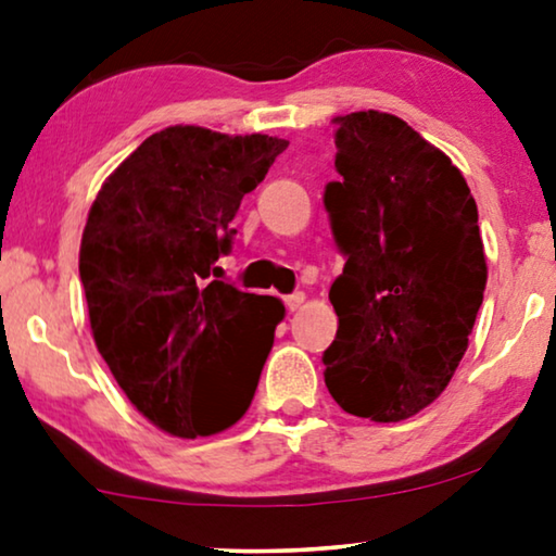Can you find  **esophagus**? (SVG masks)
Listing matches in <instances>:
<instances>
[{
  "mask_svg": "<svg viewBox=\"0 0 556 556\" xmlns=\"http://www.w3.org/2000/svg\"><path fill=\"white\" fill-rule=\"evenodd\" d=\"M303 303H306V293H291V295H286V306H288V311H299Z\"/></svg>",
  "mask_w": 556,
  "mask_h": 556,
  "instance_id": "esophagus-1",
  "label": "esophagus"
}]
</instances>
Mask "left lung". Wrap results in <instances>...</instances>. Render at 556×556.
Wrapping results in <instances>:
<instances>
[{"label":"left lung","instance_id":"8db88e82","mask_svg":"<svg viewBox=\"0 0 556 556\" xmlns=\"http://www.w3.org/2000/svg\"><path fill=\"white\" fill-rule=\"evenodd\" d=\"M337 124V172L324 204L344 273L329 299L337 339L326 387L349 415L407 420L435 402L468 349L483 303L478 207L458 166L382 111Z\"/></svg>","mask_w":556,"mask_h":556}]
</instances>
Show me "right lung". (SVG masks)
<instances>
[{"label": "right lung", "instance_id": "1", "mask_svg": "<svg viewBox=\"0 0 556 556\" xmlns=\"http://www.w3.org/2000/svg\"><path fill=\"white\" fill-rule=\"evenodd\" d=\"M288 141L202 126L151 134L90 204L80 240L96 346L131 405L174 438L248 413L286 306L219 276L232 217Z\"/></svg>", "mask_w": 556, "mask_h": 556}]
</instances>
